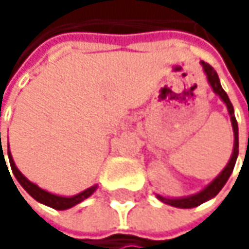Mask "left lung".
I'll list each match as a JSON object with an SVG mask.
<instances>
[{
    "label": "left lung",
    "mask_w": 249,
    "mask_h": 249,
    "mask_svg": "<svg viewBox=\"0 0 249 249\" xmlns=\"http://www.w3.org/2000/svg\"><path fill=\"white\" fill-rule=\"evenodd\" d=\"M202 66H203V71H205V73L208 76V80H209V83H211L213 92H215L216 95H219L221 99L226 104L228 112H229V115H231V123H232V128H233V137H235V140H233V153H232V157H231L229 163L226 164V167L222 170V173L219 174L208 187H205L202 192H199V193H196V195H193V196L183 197V199H167V197H163V196L157 195V197H159L161 202H164V203H167V205H172L174 208H184V209H187V208H196V206H199L200 203H203V202H206V200L215 197V196L221 192V189L224 187L225 183L228 181L229 176H231L233 167H235L236 157H238V123H236V118H235V115H233V107H232V104H231V101H229L226 92H225L224 89H222V86H221L219 77H218V73L215 72V69H213L209 63H205V62H202Z\"/></svg>",
    "instance_id": "left-lung-1"
}]
</instances>
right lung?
<instances>
[{"label": "right lung", "instance_id": "add662e5", "mask_svg": "<svg viewBox=\"0 0 249 249\" xmlns=\"http://www.w3.org/2000/svg\"><path fill=\"white\" fill-rule=\"evenodd\" d=\"M0 144H1V137H0ZM0 156L1 157H4V153H2V151H1ZM8 159H10V166H11L13 173H14L16 177H17L18 183L24 187L25 192H27L31 197H34L37 202H40V203H43V205H47V206H50V208H53V209H57V211L69 209V208L75 206V205H77V203H80L82 200H85L86 197H89V196L95 192V189H96V186H92V187H89V189L83 190L82 193H79V195H76V196H72V197H63V196L52 195V193H49V192H46V190L40 189L37 184L31 183L30 180H27L24 176L20 173V170H18V169L16 167V164H14V160H13V157H11L10 151H8ZM4 161H5V159H4ZM5 164H7V163H5Z\"/></svg>", "mask_w": 249, "mask_h": 249}]
</instances>
